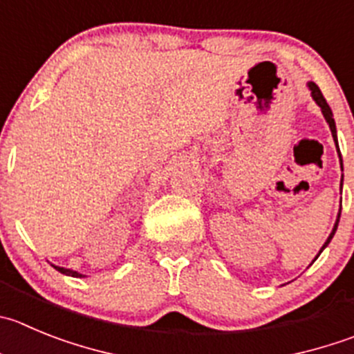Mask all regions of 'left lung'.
<instances>
[{
    "label": "left lung",
    "mask_w": 354,
    "mask_h": 354,
    "mask_svg": "<svg viewBox=\"0 0 354 354\" xmlns=\"http://www.w3.org/2000/svg\"><path fill=\"white\" fill-rule=\"evenodd\" d=\"M307 87H309V91H311V95H313V99H315V101H316V104H318V106L322 108L323 117H325V120L328 122L330 131H332L333 141H335V145H337V129H335V120H333V113H332V110H330L328 102H326V99L323 97L322 91H319V87H318V85L315 84V82H309V84H307ZM337 153H339V157H341V151H339V145H337ZM341 167H342V158H341ZM341 190H342V180H341ZM339 218H341V211H339V214H337L335 225H333V229H332V232H330L328 239L325 241V244H323V246H322V250H319V253H318V255H316V259H318V257L322 255L323 250H325V248L328 246L330 241H332L333 234H335V230H337V225H339ZM316 259H315V260H316ZM315 260H313V262H315Z\"/></svg>",
    "instance_id": "1"
}]
</instances>
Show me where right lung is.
Here are the masks:
<instances>
[{"mask_svg": "<svg viewBox=\"0 0 354 354\" xmlns=\"http://www.w3.org/2000/svg\"><path fill=\"white\" fill-rule=\"evenodd\" d=\"M55 269L59 270V272L61 274H66V276H71V277H85L84 274H80V272H77V270H73V269H64V267H57V266H54Z\"/></svg>", "mask_w": 354, "mask_h": 354, "instance_id": "1", "label": "right lung"}]
</instances>
